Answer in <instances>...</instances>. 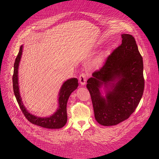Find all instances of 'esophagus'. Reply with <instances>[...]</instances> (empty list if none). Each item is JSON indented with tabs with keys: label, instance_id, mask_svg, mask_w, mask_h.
I'll return each instance as SVG.
<instances>
[{
	"label": "esophagus",
	"instance_id": "34e87169",
	"mask_svg": "<svg viewBox=\"0 0 159 159\" xmlns=\"http://www.w3.org/2000/svg\"><path fill=\"white\" fill-rule=\"evenodd\" d=\"M87 77H88V75L86 73H82L79 76V82H80V83L82 85H84V84H86Z\"/></svg>",
	"mask_w": 159,
	"mask_h": 159
}]
</instances>
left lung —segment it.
<instances>
[{"label":"left lung","instance_id":"1","mask_svg":"<svg viewBox=\"0 0 159 159\" xmlns=\"http://www.w3.org/2000/svg\"><path fill=\"white\" fill-rule=\"evenodd\" d=\"M121 39V45L87 81L95 118L103 126L116 125L128 119L144 92L143 60L135 39L129 34H122ZM103 84L107 88L106 98L99 91Z\"/></svg>","mask_w":159,"mask_h":159}]
</instances>
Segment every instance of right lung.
<instances>
[{
  "mask_svg": "<svg viewBox=\"0 0 159 159\" xmlns=\"http://www.w3.org/2000/svg\"><path fill=\"white\" fill-rule=\"evenodd\" d=\"M23 48V46H21L20 48L19 52L15 59L14 65V74L12 76L14 92L18 104L20 106V108H21L26 119L33 124L45 128H61L66 124L67 121V103L70 94L76 89L79 85L78 80L76 78H71L63 83L61 88L58 95V108L56 112L52 116L49 117H40L29 113V111L27 110L25 106L23 104L22 99L20 94L18 86V70L19 63L20 62L22 55Z\"/></svg>",
  "mask_w": 159,
  "mask_h": 159,
  "instance_id": "1",
  "label": "right lung"
}]
</instances>
